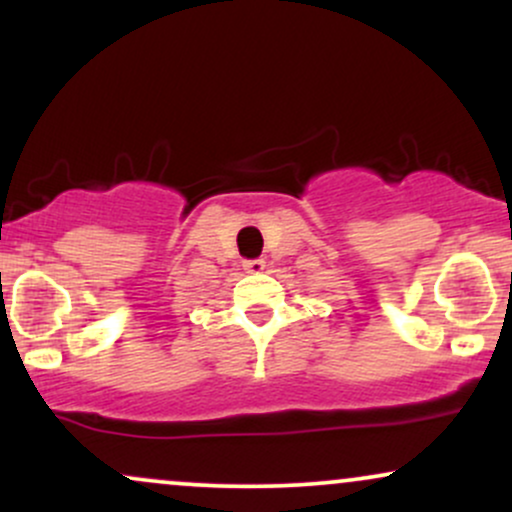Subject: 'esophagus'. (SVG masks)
<instances>
[{
    "label": "esophagus",
    "mask_w": 512,
    "mask_h": 512,
    "mask_svg": "<svg viewBox=\"0 0 512 512\" xmlns=\"http://www.w3.org/2000/svg\"><path fill=\"white\" fill-rule=\"evenodd\" d=\"M243 267H245V269H248V272H250V274H260V272H262V269H264V267H267V264H264V260H262V257H257V260H245V262H243Z\"/></svg>",
    "instance_id": "1"
}]
</instances>
